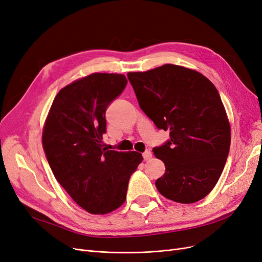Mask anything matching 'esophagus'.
<instances>
[{"mask_svg": "<svg viewBox=\"0 0 262 262\" xmlns=\"http://www.w3.org/2000/svg\"><path fill=\"white\" fill-rule=\"evenodd\" d=\"M143 158L144 160H148L151 158V151L150 150H146L145 152H143Z\"/></svg>", "mask_w": 262, "mask_h": 262, "instance_id": "obj_1", "label": "esophagus"}]
</instances>
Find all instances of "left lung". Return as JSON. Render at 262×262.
<instances>
[{"mask_svg": "<svg viewBox=\"0 0 262 262\" xmlns=\"http://www.w3.org/2000/svg\"><path fill=\"white\" fill-rule=\"evenodd\" d=\"M142 111L170 140L152 149L166 172L156 181L170 201L192 204L208 195L227 161L231 127L218 90L196 70L172 64L128 73Z\"/></svg>", "mask_w": 262, "mask_h": 262, "instance_id": "left-lung-1", "label": "left lung"}]
</instances>
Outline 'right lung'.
<instances>
[{"instance_id": "obj_1", "label": "right lung", "mask_w": 262, "mask_h": 262, "mask_svg": "<svg viewBox=\"0 0 262 262\" xmlns=\"http://www.w3.org/2000/svg\"><path fill=\"white\" fill-rule=\"evenodd\" d=\"M123 75L95 73L62 88L54 98L42 132V145L59 184L85 211L110 213L124 203L138 151L104 147L107 106L120 95Z\"/></svg>"}]
</instances>
